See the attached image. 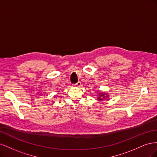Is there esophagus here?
<instances>
[{"label":"esophagus","mask_w":157,"mask_h":157,"mask_svg":"<svg viewBox=\"0 0 157 157\" xmlns=\"http://www.w3.org/2000/svg\"><path fill=\"white\" fill-rule=\"evenodd\" d=\"M81 85H82L81 82H78L77 84H75L74 85V86H76V87H79V86H81Z\"/></svg>","instance_id":"1"}]
</instances>
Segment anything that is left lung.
Masks as SVG:
<instances>
[{
  "instance_id": "left-lung-1",
  "label": "left lung",
  "mask_w": 157,
  "mask_h": 157,
  "mask_svg": "<svg viewBox=\"0 0 157 157\" xmlns=\"http://www.w3.org/2000/svg\"><path fill=\"white\" fill-rule=\"evenodd\" d=\"M107 97H108V94H105L103 92H100V93L98 94V99L99 101H101V100H103V99H106Z\"/></svg>"
}]
</instances>
